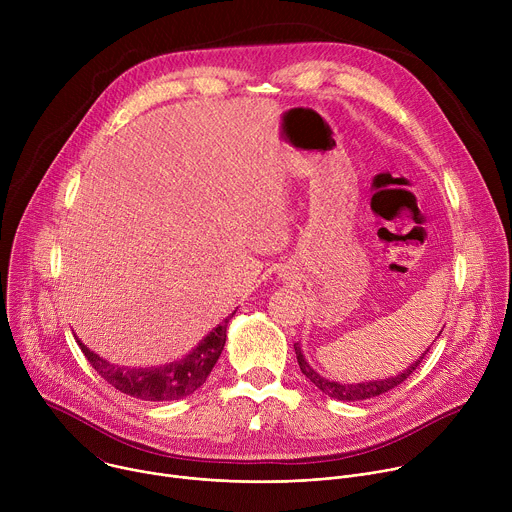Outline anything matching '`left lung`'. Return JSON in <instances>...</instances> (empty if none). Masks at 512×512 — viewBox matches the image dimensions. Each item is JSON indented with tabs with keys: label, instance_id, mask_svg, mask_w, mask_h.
Instances as JSON below:
<instances>
[{
	"label": "left lung",
	"instance_id": "1",
	"mask_svg": "<svg viewBox=\"0 0 512 512\" xmlns=\"http://www.w3.org/2000/svg\"><path fill=\"white\" fill-rule=\"evenodd\" d=\"M442 334V332H440ZM437 334V336H440ZM435 342V340H433ZM296 348V356H298V364L302 373L306 375V379H310L324 395L332 397V399H338V401H362V399H373V397H379L383 393H389L391 389H395L397 385H401L403 381L409 379V375L419 367V362L423 360V356L429 352V346L425 352H421V356L417 360H413L409 367L395 375V377H385V379H373V381H362V383H338V381H330L326 377H322L320 373H316L310 362L306 360L304 352H302V346L296 342L294 344Z\"/></svg>",
	"mask_w": 512,
	"mask_h": 512
}]
</instances>
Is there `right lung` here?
I'll return each instance as SVG.
<instances>
[{
  "label": "right lung",
  "instance_id": "add662e5",
  "mask_svg": "<svg viewBox=\"0 0 512 512\" xmlns=\"http://www.w3.org/2000/svg\"><path fill=\"white\" fill-rule=\"evenodd\" d=\"M233 316L235 312L227 316L223 324L212 328V332H208L186 356L168 364H160V367H121V364L109 362L107 358L87 348L79 336L75 338L87 360L93 364V369L117 391L141 401H176L192 395L198 387L204 385L225 348L227 326Z\"/></svg>",
  "mask_w": 512,
  "mask_h": 512
}]
</instances>
